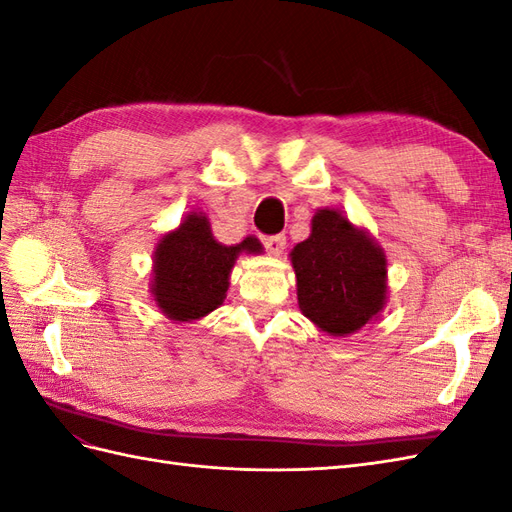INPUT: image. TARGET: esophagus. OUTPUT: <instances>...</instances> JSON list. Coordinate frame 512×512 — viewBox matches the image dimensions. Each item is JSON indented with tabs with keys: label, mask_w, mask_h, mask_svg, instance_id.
<instances>
[{
	"label": "esophagus",
	"mask_w": 512,
	"mask_h": 512,
	"mask_svg": "<svg viewBox=\"0 0 512 512\" xmlns=\"http://www.w3.org/2000/svg\"><path fill=\"white\" fill-rule=\"evenodd\" d=\"M262 245H265V250H267L269 254L277 256V254H280V252L284 250L286 237H284V235H267V237H262Z\"/></svg>",
	"instance_id": "1"
}]
</instances>
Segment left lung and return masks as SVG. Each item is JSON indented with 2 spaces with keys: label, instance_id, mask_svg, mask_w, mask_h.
<instances>
[{
  "label": "left lung",
  "instance_id": "1",
  "mask_svg": "<svg viewBox=\"0 0 512 512\" xmlns=\"http://www.w3.org/2000/svg\"><path fill=\"white\" fill-rule=\"evenodd\" d=\"M290 256L301 312L322 331L354 333L384 307L386 258L342 213L320 209Z\"/></svg>",
  "mask_w": 512,
  "mask_h": 512
}]
</instances>
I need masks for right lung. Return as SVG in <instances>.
<instances>
[{
	"label": "right lung",
	"instance_id": "add662e5",
	"mask_svg": "<svg viewBox=\"0 0 512 512\" xmlns=\"http://www.w3.org/2000/svg\"><path fill=\"white\" fill-rule=\"evenodd\" d=\"M260 250L262 245L254 237L243 239L239 245L218 243L205 215L192 213L158 245L153 260V297L170 320L203 318L222 305L237 256Z\"/></svg>",
	"mask_w": 512,
	"mask_h": 512
}]
</instances>
